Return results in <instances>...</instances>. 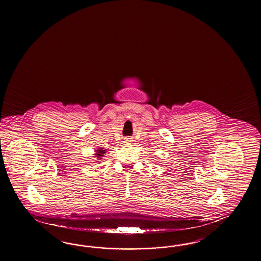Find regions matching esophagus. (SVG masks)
Segmentation results:
<instances>
[{
    "mask_svg": "<svg viewBox=\"0 0 261 261\" xmlns=\"http://www.w3.org/2000/svg\"><path fill=\"white\" fill-rule=\"evenodd\" d=\"M131 142H132V141H131V139H129V138H126V139L124 140V142H125V143H131Z\"/></svg>",
    "mask_w": 261,
    "mask_h": 261,
    "instance_id": "esophagus-1",
    "label": "esophagus"
}]
</instances>
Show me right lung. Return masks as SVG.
Here are the masks:
<instances>
[{"label": "right lung", "mask_w": 261, "mask_h": 261, "mask_svg": "<svg viewBox=\"0 0 261 261\" xmlns=\"http://www.w3.org/2000/svg\"><path fill=\"white\" fill-rule=\"evenodd\" d=\"M107 150L108 149H105V148H102V147H98L97 149H95L94 158H95V160H97L95 162H99L100 160H102V157H104V155H105V153H106Z\"/></svg>", "instance_id": "1"}]
</instances>
